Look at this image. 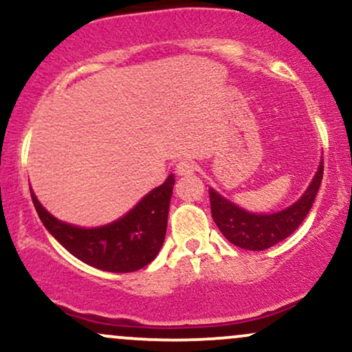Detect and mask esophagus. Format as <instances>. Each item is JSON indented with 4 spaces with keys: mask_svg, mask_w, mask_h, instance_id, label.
Returning <instances> with one entry per match:
<instances>
[{
    "mask_svg": "<svg viewBox=\"0 0 352 352\" xmlns=\"http://www.w3.org/2000/svg\"><path fill=\"white\" fill-rule=\"evenodd\" d=\"M195 164L188 162V160H182V162L177 164L175 173L177 175H190V173L195 172Z\"/></svg>",
    "mask_w": 352,
    "mask_h": 352,
    "instance_id": "34e87169",
    "label": "esophagus"
}]
</instances>
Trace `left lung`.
Masks as SVG:
<instances>
[{
	"mask_svg": "<svg viewBox=\"0 0 352 352\" xmlns=\"http://www.w3.org/2000/svg\"><path fill=\"white\" fill-rule=\"evenodd\" d=\"M322 160L306 192L289 207L273 213H253L208 188L212 217L230 243L243 250L261 252L288 238L302 223L316 199L322 180Z\"/></svg>",
	"mask_w": 352,
	"mask_h": 352,
	"instance_id": "1",
	"label": "left lung"
}]
</instances>
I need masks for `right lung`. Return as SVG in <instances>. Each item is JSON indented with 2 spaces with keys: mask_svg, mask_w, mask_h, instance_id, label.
Returning a JSON list of instances; mask_svg holds the SVG:
<instances>
[{
  "mask_svg": "<svg viewBox=\"0 0 352 352\" xmlns=\"http://www.w3.org/2000/svg\"><path fill=\"white\" fill-rule=\"evenodd\" d=\"M173 185L175 177L170 173L125 215L92 228L60 221L39 204L31 187L30 190L43 225L72 256L104 272L131 273L147 266L162 248Z\"/></svg>",
  "mask_w": 352,
  "mask_h": 352,
  "instance_id": "add662e5",
  "label": "right lung"
}]
</instances>
